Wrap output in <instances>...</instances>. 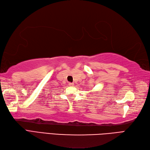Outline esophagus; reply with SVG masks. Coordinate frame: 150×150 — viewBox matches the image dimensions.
I'll use <instances>...</instances> for the list:
<instances>
[{
	"label": "esophagus",
	"mask_w": 150,
	"mask_h": 150,
	"mask_svg": "<svg viewBox=\"0 0 150 150\" xmlns=\"http://www.w3.org/2000/svg\"><path fill=\"white\" fill-rule=\"evenodd\" d=\"M69 86H73L74 85V84L73 83H69Z\"/></svg>",
	"instance_id": "esophagus-1"
}]
</instances>
